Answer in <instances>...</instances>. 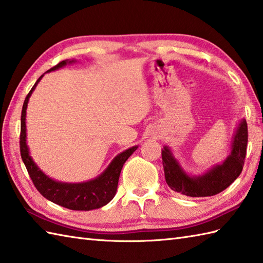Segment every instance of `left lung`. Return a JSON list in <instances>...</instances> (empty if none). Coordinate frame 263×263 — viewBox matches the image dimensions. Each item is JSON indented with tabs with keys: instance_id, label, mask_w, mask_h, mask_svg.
Wrapping results in <instances>:
<instances>
[{
	"instance_id": "8db88e82",
	"label": "left lung",
	"mask_w": 263,
	"mask_h": 263,
	"mask_svg": "<svg viewBox=\"0 0 263 263\" xmlns=\"http://www.w3.org/2000/svg\"><path fill=\"white\" fill-rule=\"evenodd\" d=\"M248 147V124L244 119L238 123L232 141V150L219 165L212 166L201 175H189L174 157L172 150L165 146L161 158L165 180L173 191L187 197H211L224 191L242 173Z\"/></svg>"
}]
</instances>
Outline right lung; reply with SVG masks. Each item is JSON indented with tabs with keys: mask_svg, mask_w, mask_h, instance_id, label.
<instances>
[{
	"mask_svg": "<svg viewBox=\"0 0 263 263\" xmlns=\"http://www.w3.org/2000/svg\"><path fill=\"white\" fill-rule=\"evenodd\" d=\"M76 60H65L60 62L58 65L53 66L47 72L55 71L60 68H63L66 64L76 63ZM41 76L31 88L29 93L27 95L24 106L21 111V132H20V154L21 158L26 168L29 173V176L41 194L44 198L52 201L64 208L71 210H92L102 208L107 204L109 201L115 197L117 183H119L122 167L124 165L127 158L136 152L138 146L131 147L124 152L119 154L110 161L102 174L93 180L81 182V183H65L55 181L47 176L32 160L29 154V148L27 146V128H26V110L28 102L31 96L32 91L35 90L38 82L41 81Z\"/></svg>",
	"mask_w": 263,
	"mask_h": 263,
	"instance_id": "1",
	"label": "right lung"
}]
</instances>
